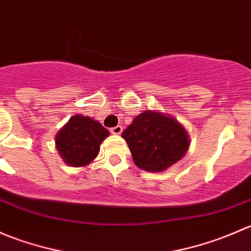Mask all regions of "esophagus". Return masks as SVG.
Returning <instances> with one entry per match:
<instances>
[{"label": "esophagus", "mask_w": 251, "mask_h": 251, "mask_svg": "<svg viewBox=\"0 0 251 251\" xmlns=\"http://www.w3.org/2000/svg\"><path fill=\"white\" fill-rule=\"evenodd\" d=\"M110 132L113 133V135H120V133L123 132V126H120V125L115 126V127L111 128Z\"/></svg>", "instance_id": "1"}]
</instances>
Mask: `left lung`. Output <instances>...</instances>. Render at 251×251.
<instances>
[{
  "label": "left lung",
  "instance_id": "left-lung-1",
  "mask_svg": "<svg viewBox=\"0 0 251 251\" xmlns=\"http://www.w3.org/2000/svg\"><path fill=\"white\" fill-rule=\"evenodd\" d=\"M121 137L136 166L149 173H163L181 160L191 143L186 128L174 116L151 109L136 116Z\"/></svg>",
  "mask_w": 251,
  "mask_h": 251
}]
</instances>
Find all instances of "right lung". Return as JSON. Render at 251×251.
Listing matches in <instances>:
<instances>
[{
    "label": "right lung",
    "instance_id": "right-lung-1",
    "mask_svg": "<svg viewBox=\"0 0 251 251\" xmlns=\"http://www.w3.org/2000/svg\"><path fill=\"white\" fill-rule=\"evenodd\" d=\"M109 131L90 116L73 115L55 136V147L63 161L83 168L96 159Z\"/></svg>",
    "mask_w": 251,
    "mask_h": 251
}]
</instances>
